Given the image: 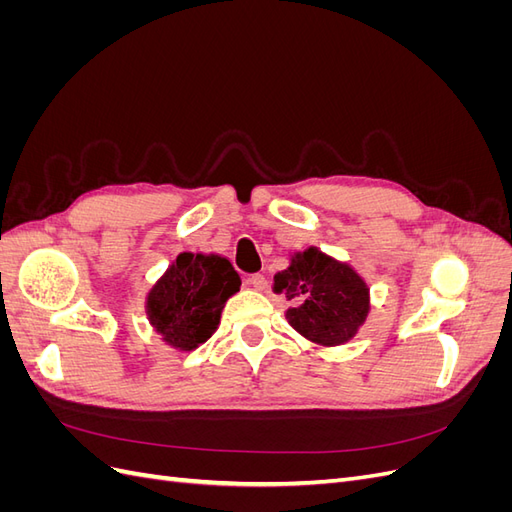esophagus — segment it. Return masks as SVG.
Wrapping results in <instances>:
<instances>
[{"label": "esophagus", "mask_w": 512, "mask_h": 512, "mask_svg": "<svg viewBox=\"0 0 512 512\" xmlns=\"http://www.w3.org/2000/svg\"><path fill=\"white\" fill-rule=\"evenodd\" d=\"M250 282L256 290H265L267 288V277L265 275H260V273H254V275H250Z\"/></svg>", "instance_id": "esophagus-1"}]
</instances>
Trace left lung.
<instances>
[{"instance_id": "obj_1", "label": "left lung", "mask_w": 512, "mask_h": 512, "mask_svg": "<svg viewBox=\"0 0 512 512\" xmlns=\"http://www.w3.org/2000/svg\"><path fill=\"white\" fill-rule=\"evenodd\" d=\"M273 290L294 303L286 312L290 327L320 346L350 342L369 314L363 277L318 247L294 254L290 267L275 273Z\"/></svg>"}]
</instances>
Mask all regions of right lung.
Returning <instances> with one entry per match:
<instances>
[{
  "instance_id": "1",
  "label": "right lung",
  "mask_w": 512,
  "mask_h": 512,
  "mask_svg": "<svg viewBox=\"0 0 512 512\" xmlns=\"http://www.w3.org/2000/svg\"><path fill=\"white\" fill-rule=\"evenodd\" d=\"M239 286L241 277L228 258L181 252L147 294L149 324L168 346L190 352L218 329L222 309Z\"/></svg>"
}]
</instances>
